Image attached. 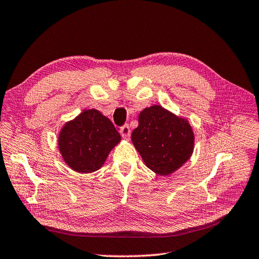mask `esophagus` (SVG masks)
<instances>
[{
    "label": "esophagus",
    "mask_w": 259,
    "mask_h": 259,
    "mask_svg": "<svg viewBox=\"0 0 259 259\" xmlns=\"http://www.w3.org/2000/svg\"><path fill=\"white\" fill-rule=\"evenodd\" d=\"M120 135H121V137L123 138V139H129L130 138V134H131V131H130V127L128 124H124V125H122V127L120 128Z\"/></svg>",
    "instance_id": "obj_1"
}]
</instances>
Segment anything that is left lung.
<instances>
[{
    "label": "left lung",
    "instance_id": "8db88e82",
    "mask_svg": "<svg viewBox=\"0 0 259 259\" xmlns=\"http://www.w3.org/2000/svg\"><path fill=\"white\" fill-rule=\"evenodd\" d=\"M131 141L147 167L156 175L168 176L193 155L195 134L188 119L153 105L139 114Z\"/></svg>",
    "mask_w": 259,
    "mask_h": 259
}]
</instances>
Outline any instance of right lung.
I'll return each instance as SVG.
<instances>
[{"label": "right lung", "instance_id": "add662e5", "mask_svg": "<svg viewBox=\"0 0 259 259\" xmlns=\"http://www.w3.org/2000/svg\"><path fill=\"white\" fill-rule=\"evenodd\" d=\"M121 137L109 119L97 109H84L66 121L58 135L62 160L76 173L89 174L101 168Z\"/></svg>", "mask_w": 259, "mask_h": 259}]
</instances>
